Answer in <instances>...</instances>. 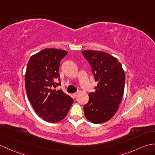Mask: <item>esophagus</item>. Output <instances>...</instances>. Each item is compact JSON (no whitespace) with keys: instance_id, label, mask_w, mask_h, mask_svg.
<instances>
[{"instance_id":"obj_1","label":"esophagus","mask_w":155,"mask_h":155,"mask_svg":"<svg viewBox=\"0 0 155 155\" xmlns=\"http://www.w3.org/2000/svg\"><path fill=\"white\" fill-rule=\"evenodd\" d=\"M72 95H73V97H74V98H76L77 97V95H78V93H73L72 94Z\"/></svg>"}]
</instances>
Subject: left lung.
<instances>
[{"label":"left lung","mask_w":155,"mask_h":155,"mask_svg":"<svg viewBox=\"0 0 155 155\" xmlns=\"http://www.w3.org/2000/svg\"><path fill=\"white\" fill-rule=\"evenodd\" d=\"M97 85L88 94L89 100L83 107L87 119L94 124L110 120L118 108L123 97L125 74L118 59L103 51H83Z\"/></svg>","instance_id":"8db88e82"}]
</instances>
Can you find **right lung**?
<instances>
[{
    "mask_svg": "<svg viewBox=\"0 0 155 155\" xmlns=\"http://www.w3.org/2000/svg\"><path fill=\"white\" fill-rule=\"evenodd\" d=\"M67 53L60 49L45 48L32 56L27 64L25 88L28 101L39 117L51 123L64 118L73 103L62 91L52 89L61 85L60 62Z\"/></svg>",
    "mask_w": 155,
    "mask_h": 155,
    "instance_id": "1",
    "label": "right lung"
}]
</instances>
